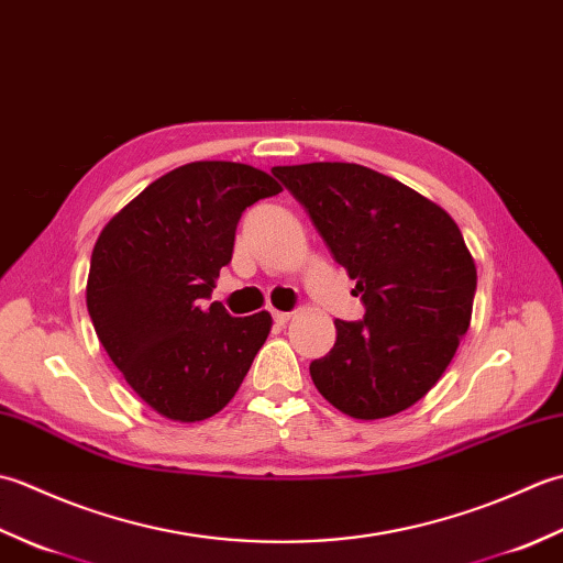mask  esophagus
Wrapping results in <instances>:
<instances>
[{
  "instance_id": "esophagus-1",
  "label": "esophagus",
  "mask_w": 563,
  "mask_h": 563,
  "mask_svg": "<svg viewBox=\"0 0 563 563\" xmlns=\"http://www.w3.org/2000/svg\"><path fill=\"white\" fill-rule=\"evenodd\" d=\"M273 321H275V324H278V327H285V324H288V321H290V312H278V309H273Z\"/></svg>"
}]
</instances>
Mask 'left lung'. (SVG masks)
<instances>
[{
  "instance_id": "obj_1",
  "label": "left lung",
  "mask_w": 563,
  "mask_h": 563,
  "mask_svg": "<svg viewBox=\"0 0 563 563\" xmlns=\"http://www.w3.org/2000/svg\"><path fill=\"white\" fill-rule=\"evenodd\" d=\"M331 256L355 280L363 319H336L309 363L317 389L363 421L409 409L445 373L470 329L476 266L450 214L361 164L273 166Z\"/></svg>"
}]
</instances>
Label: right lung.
Listing matches in <instances>:
<instances>
[{
	"instance_id": "1",
	"label": "right lung",
	"mask_w": 563,
	"mask_h": 563,
	"mask_svg": "<svg viewBox=\"0 0 563 563\" xmlns=\"http://www.w3.org/2000/svg\"><path fill=\"white\" fill-rule=\"evenodd\" d=\"M280 190L249 164L194 162L150 184L97 239L91 324L137 397L172 421L218 413L266 343L268 312L202 305L232 261L242 212Z\"/></svg>"
}]
</instances>
